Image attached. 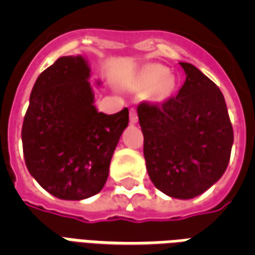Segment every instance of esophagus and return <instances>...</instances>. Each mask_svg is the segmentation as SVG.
I'll list each match as a JSON object with an SVG mask.
<instances>
[{
    "mask_svg": "<svg viewBox=\"0 0 255 255\" xmlns=\"http://www.w3.org/2000/svg\"><path fill=\"white\" fill-rule=\"evenodd\" d=\"M129 122L132 123V124L138 123V112L133 108H131V111H129Z\"/></svg>",
    "mask_w": 255,
    "mask_h": 255,
    "instance_id": "1",
    "label": "esophagus"
}]
</instances>
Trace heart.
<instances>
[{"label": "heart", "instance_id": "obj_1", "mask_svg": "<svg viewBox=\"0 0 255 255\" xmlns=\"http://www.w3.org/2000/svg\"><path fill=\"white\" fill-rule=\"evenodd\" d=\"M173 82L168 78V69L162 65H147L142 69L138 78V87L143 90H151L157 87V93L166 95L172 90Z\"/></svg>", "mask_w": 255, "mask_h": 255}]
</instances>
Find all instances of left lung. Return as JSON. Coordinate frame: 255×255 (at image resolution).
Returning <instances> with one entry per match:
<instances>
[{"mask_svg": "<svg viewBox=\"0 0 255 255\" xmlns=\"http://www.w3.org/2000/svg\"><path fill=\"white\" fill-rule=\"evenodd\" d=\"M186 82L162 104L138 106L151 182L172 198L190 199L212 187L228 166L234 143L223 93L198 68L180 63Z\"/></svg>", "mask_w": 255, "mask_h": 255, "instance_id": "8db88e82", "label": "left lung"}]
</instances>
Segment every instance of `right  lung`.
Listing matches in <instances>:
<instances>
[{
  "label": "right lung",
  "instance_id": "add662e5",
  "mask_svg": "<svg viewBox=\"0 0 255 255\" xmlns=\"http://www.w3.org/2000/svg\"><path fill=\"white\" fill-rule=\"evenodd\" d=\"M82 56L60 57L38 76L21 140L27 169L47 192L79 201L105 186L112 155L128 126V109L97 112Z\"/></svg>",
  "mask_w": 255,
  "mask_h": 255
}]
</instances>
